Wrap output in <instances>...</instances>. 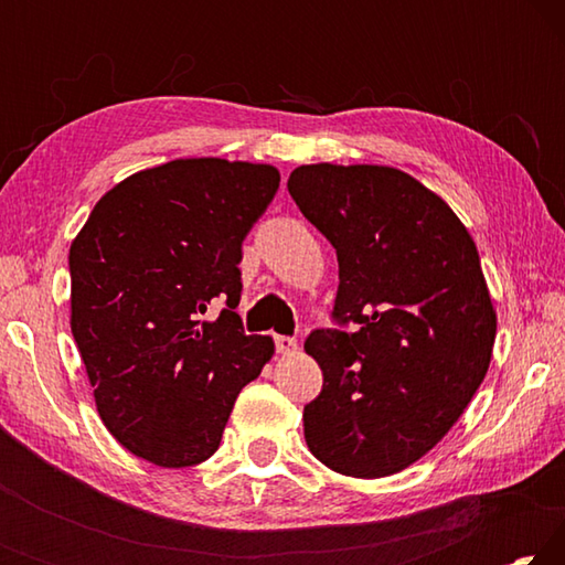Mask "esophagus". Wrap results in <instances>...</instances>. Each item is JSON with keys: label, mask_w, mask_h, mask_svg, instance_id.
I'll return each mask as SVG.
<instances>
[{"label": "esophagus", "mask_w": 565, "mask_h": 565, "mask_svg": "<svg viewBox=\"0 0 565 565\" xmlns=\"http://www.w3.org/2000/svg\"><path fill=\"white\" fill-rule=\"evenodd\" d=\"M274 343L279 353H294L296 349H299V343H296L294 337H274Z\"/></svg>", "instance_id": "esophagus-1"}]
</instances>
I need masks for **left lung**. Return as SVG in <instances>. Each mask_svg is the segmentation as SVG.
Instances as JSON below:
<instances>
[{"instance_id":"obj_1","label":"left lung","mask_w":565,"mask_h":565,"mask_svg":"<svg viewBox=\"0 0 565 565\" xmlns=\"http://www.w3.org/2000/svg\"><path fill=\"white\" fill-rule=\"evenodd\" d=\"M286 186L339 259L337 329L303 347L323 374L303 406L306 444L347 476L404 471L489 371L495 311L473 238L441 196L391 167L309 164Z\"/></svg>"}]
</instances>
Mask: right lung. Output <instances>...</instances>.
Segmentation results:
<instances>
[{"mask_svg": "<svg viewBox=\"0 0 565 565\" xmlns=\"http://www.w3.org/2000/svg\"><path fill=\"white\" fill-rule=\"evenodd\" d=\"M269 164L177 159L139 171L94 206L70 248L72 333L99 416L134 456L196 466L234 401L271 359L246 337L242 244L279 189ZM214 302V322L203 313Z\"/></svg>", "mask_w": 565, "mask_h": 565, "instance_id": "obj_1", "label": "right lung"}]
</instances>
